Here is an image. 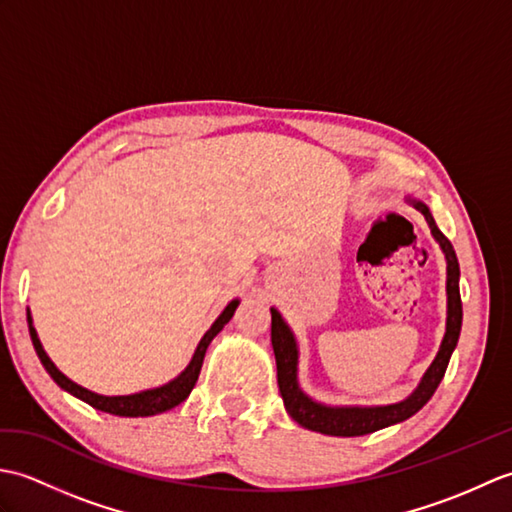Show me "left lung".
Here are the masks:
<instances>
[{
    "mask_svg": "<svg viewBox=\"0 0 512 512\" xmlns=\"http://www.w3.org/2000/svg\"><path fill=\"white\" fill-rule=\"evenodd\" d=\"M416 209L424 215L427 220L433 237L438 239L444 257H447V295H449V317H447V334H444V341L440 345V352L436 361L424 374L422 383L413 394L396 402V405L387 407H325L319 402L310 400L297 383V343L295 336H292L286 321L281 319V314L270 308L273 314V323H270V339H273V350H275V361H277V385L281 391V398H284L286 411L290 418L299 422L301 427L310 431L325 433V436H341V438H354V436H367V433H374L378 429H385L389 424H396L411 418L413 413L420 411L431 396L436 394L440 380L447 372L449 358L458 345L460 330H462V299H460V264L458 257H455V250L451 242L438 228L433 215L429 213L427 206L422 202H416Z\"/></svg>",
    "mask_w": 512,
    "mask_h": 512,
    "instance_id": "8db88e82",
    "label": "left lung"
}]
</instances>
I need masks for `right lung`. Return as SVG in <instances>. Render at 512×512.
Here are the masks:
<instances>
[{
	"instance_id": "right-lung-1",
	"label": "right lung",
	"mask_w": 512,
	"mask_h": 512,
	"mask_svg": "<svg viewBox=\"0 0 512 512\" xmlns=\"http://www.w3.org/2000/svg\"><path fill=\"white\" fill-rule=\"evenodd\" d=\"M237 303H239V301H231V303H228V306L224 308V312H222L220 317H217V321L211 325V330L202 336V341H200V345H198V350H195L189 367L184 369V372H182L178 378H173L171 383L162 385V387H158V389H147V391H140V394H132V396H99V394H94V391H88L85 387L72 383V380H70L68 376H63V374L59 372V369L54 367V363L50 361L48 354L43 352L39 336H37L35 328H32L30 312H28V330H30V339H32V345H35V352H37V356H39L41 365L46 367V372L52 376L54 383H57L61 389L70 391L72 396L81 398L83 402H88V405L94 407V409L105 411V413H112V416L143 418V416H156V413L169 411V409H173L176 405H180V402L191 394L195 380H198V376H200V369H202V361H204L206 347H209V343L215 339V334L220 332L228 321H231V317L235 314Z\"/></svg>"
}]
</instances>
